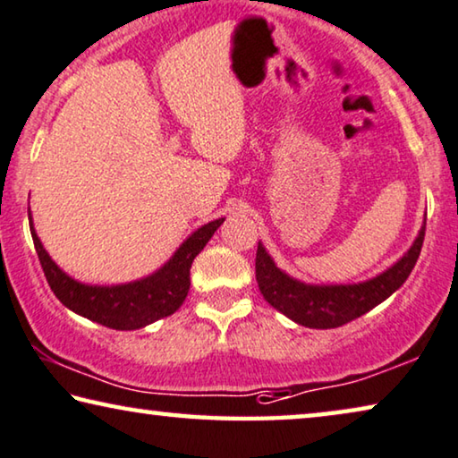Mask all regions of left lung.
I'll list each match as a JSON object with an SVG mask.
<instances>
[{
    "instance_id": "obj_1",
    "label": "left lung",
    "mask_w": 458,
    "mask_h": 458,
    "mask_svg": "<svg viewBox=\"0 0 458 458\" xmlns=\"http://www.w3.org/2000/svg\"><path fill=\"white\" fill-rule=\"evenodd\" d=\"M426 226L415 238L413 247L407 255L394 263L391 269L380 273L370 282L356 285H306L285 276L273 265L271 257L259 244L255 259L257 284L263 298L284 312L285 317L296 320L298 325L312 329H335L350 320L366 315L374 306L386 300L394 290L405 284L409 273L418 263V257L424 244Z\"/></svg>"
}]
</instances>
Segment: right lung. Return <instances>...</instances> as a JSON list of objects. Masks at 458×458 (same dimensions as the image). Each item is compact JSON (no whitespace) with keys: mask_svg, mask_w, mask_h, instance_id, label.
Returning <instances> with one entry per match:
<instances>
[{"mask_svg":"<svg viewBox=\"0 0 458 458\" xmlns=\"http://www.w3.org/2000/svg\"><path fill=\"white\" fill-rule=\"evenodd\" d=\"M222 222L224 217L193 232L158 273L141 279V282L113 285V288H92V285L73 282L51 261L32 228L30 232L47 282H49L53 294L67 309L94 320V323L105 325L108 329L133 331L179 310L191 285V263L203 250Z\"/></svg>","mask_w":458,"mask_h":458,"instance_id":"obj_1","label":"right lung"}]
</instances>
